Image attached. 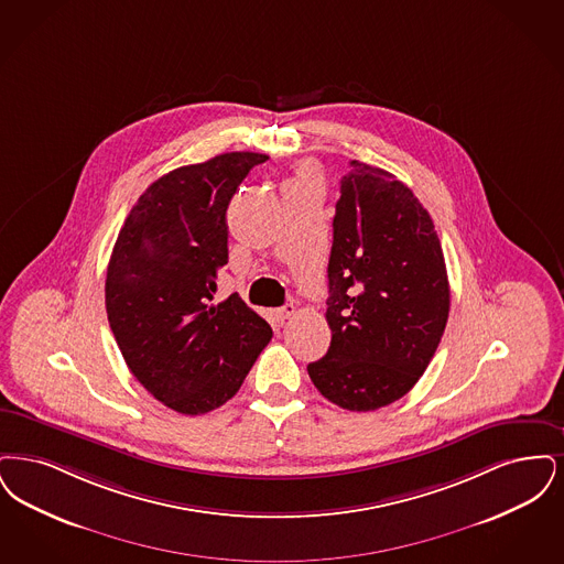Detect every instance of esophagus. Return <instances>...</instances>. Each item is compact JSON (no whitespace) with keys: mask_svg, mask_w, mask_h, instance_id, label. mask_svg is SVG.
<instances>
[{"mask_svg":"<svg viewBox=\"0 0 564 564\" xmlns=\"http://www.w3.org/2000/svg\"><path fill=\"white\" fill-rule=\"evenodd\" d=\"M294 314H296V307H294L293 303H286L284 307H280L278 312H275V318H278V322H286L289 318H293Z\"/></svg>","mask_w":564,"mask_h":564,"instance_id":"obj_1","label":"esophagus"}]
</instances>
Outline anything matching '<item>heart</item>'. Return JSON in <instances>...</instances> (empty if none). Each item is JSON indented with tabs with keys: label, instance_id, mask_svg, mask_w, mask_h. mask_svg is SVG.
<instances>
[{
	"label": "heart",
	"instance_id": "1",
	"mask_svg": "<svg viewBox=\"0 0 564 564\" xmlns=\"http://www.w3.org/2000/svg\"><path fill=\"white\" fill-rule=\"evenodd\" d=\"M293 185H316V176L310 171L299 172L296 178L291 183V187H293Z\"/></svg>",
	"mask_w": 564,
	"mask_h": 564
}]
</instances>
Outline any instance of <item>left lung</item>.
<instances>
[{"label":"left lung","mask_w":564,"mask_h":564,"mask_svg":"<svg viewBox=\"0 0 564 564\" xmlns=\"http://www.w3.org/2000/svg\"><path fill=\"white\" fill-rule=\"evenodd\" d=\"M328 259L330 347L307 372L347 411L411 392L441 344L451 291L430 213L392 172L351 160Z\"/></svg>","instance_id":"left-lung-1"}]
</instances>
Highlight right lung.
I'll return each mask as SVG.
<instances>
[{
  "instance_id": "obj_1",
  "label": "right lung",
  "mask_w": 564,
  "mask_h": 564,
  "mask_svg": "<svg viewBox=\"0 0 564 564\" xmlns=\"http://www.w3.org/2000/svg\"><path fill=\"white\" fill-rule=\"evenodd\" d=\"M265 153L231 151L151 183L113 246L105 307L123 360L155 400L204 415L234 398L271 328L238 294L213 303L227 208Z\"/></svg>"
}]
</instances>
